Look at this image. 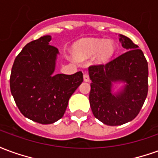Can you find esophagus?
I'll use <instances>...</instances> for the list:
<instances>
[{"instance_id":"esophagus-1","label":"esophagus","mask_w":158,"mask_h":158,"mask_svg":"<svg viewBox=\"0 0 158 158\" xmlns=\"http://www.w3.org/2000/svg\"><path fill=\"white\" fill-rule=\"evenodd\" d=\"M84 80H85V82H89V77L87 73H85V74H84Z\"/></svg>"}]
</instances>
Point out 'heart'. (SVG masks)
<instances>
[{"label": "heart", "mask_w": 158, "mask_h": 158, "mask_svg": "<svg viewBox=\"0 0 158 158\" xmlns=\"http://www.w3.org/2000/svg\"><path fill=\"white\" fill-rule=\"evenodd\" d=\"M115 52V44L113 40L91 39L76 43L73 47V55L79 61H84L97 54L99 62L108 61Z\"/></svg>", "instance_id": "b5f03b06"}]
</instances>
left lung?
<instances>
[{"mask_svg": "<svg viewBox=\"0 0 158 158\" xmlns=\"http://www.w3.org/2000/svg\"><path fill=\"white\" fill-rule=\"evenodd\" d=\"M125 53L106 64L90 66L89 104L94 116L110 126L122 125L135 118L148 92V63L142 51L131 40L119 35ZM125 84L112 92L113 83Z\"/></svg>", "mask_w": 158, "mask_h": 158, "instance_id": "8db88e82", "label": "left lung"}]
</instances>
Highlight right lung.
Segmentation results:
<instances>
[{
	"mask_svg": "<svg viewBox=\"0 0 158 158\" xmlns=\"http://www.w3.org/2000/svg\"><path fill=\"white\" fill-rule=\"evenodd\" d=\"M51 35L29 42L17 56L10 77V89L26 118L42 124L64 115L69 98L83 82L82 72L54 74L58 49L50 45Z\"/></svg>",
	"mask_w": 158,
	"mask_h": 158,
	"instance_id": "obj_1",
	"label": "right lung"
}]
</instances>
